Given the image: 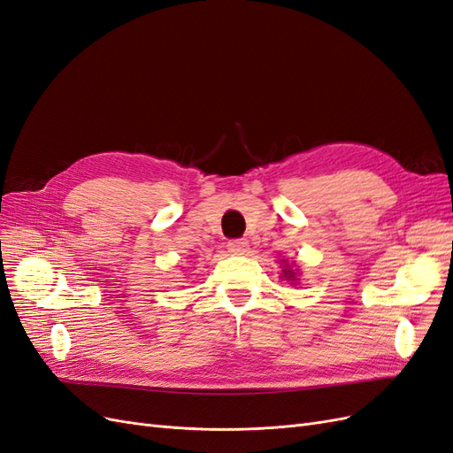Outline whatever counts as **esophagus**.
Listing matches in <instances>:
<instances>
[{
    "mask_svg": "<svg viewBox=\"0 0 453 453\" xmlns=\"http://www.w3.org/2000/svg\"><path fill=\"white\" fill-rule=\"evenodd\" d=\"M226 250L232 255H245L250 251V243H248V240H230Z\"/></svg>",
    "mask_w": 453,
    "mask_h": 453,
    "instance_id": "34e87169",
    "label": "esophagus"
}]
</instances>
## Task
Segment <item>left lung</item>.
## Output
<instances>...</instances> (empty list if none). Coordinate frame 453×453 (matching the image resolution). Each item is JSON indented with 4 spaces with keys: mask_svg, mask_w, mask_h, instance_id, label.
I'll use <instances>...</instances> for the list:
<instances>
[{
    "mask_svg": "<svg viewBox=\"0 0 453 453\" xmlns=\"http://www.w3.org/2000/svg\"><path fill=\"white\" fill-rule=\"evenodd\" d=\"M281 272H283V278H285L287 281H289V280H291V281H296V272H295L289 265H285Z\"/></svg>",
    "mask_w": 453,
    "mask_h": 453,
    "instance_id": "left-lung-1",
    "label": "left lung"
}]
</instances>
